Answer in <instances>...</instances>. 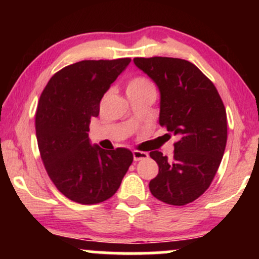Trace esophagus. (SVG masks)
Returning <instances> with one entry per match:
<instances>
[{
    "mask_svg": "<svg viewBox=\"0 0 259 259\" xmlns=\"http://www.w3.org/2000/svg\"><path fill=\"white\" fill-rule=\"evenodd\" d=\"M133 157H134V160L146 159L148 157V153L142 152V151H133Z\"/></svg>",
    "mask_w": 259,
    "mask_h": 259,
    "instance_id": "34e87169",
    "label": "esophagus"
}]
</instances>
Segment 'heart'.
Listing matches in <instances>:
<instances>
[{
    "instance_id": "obj_1",
    "label": "heart",
    "mask_w": 259,
    "mask_h": 259,
    "mask_svg": "<svg viewBox=\"0 0 259 259\" xmlns=\"http://www.w3.org/2000/svg\"><path fill=\"white\" fill-rule=\"evenodd\" d=\"M147 89H153L151 82L147 79L142 78V76H138L134 78L127 82L126 85V92H138L142 90H147Z\"/></svg>"
}]
</instances>
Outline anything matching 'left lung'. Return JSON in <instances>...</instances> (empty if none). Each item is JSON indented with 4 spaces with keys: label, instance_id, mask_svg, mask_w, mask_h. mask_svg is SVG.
<instances>
[{
    "label": "left lung",
    "instance_id": "left-lung-1",
    "mask_svg": "<svg viewBox=\"0 0 259 259\" xmlns=\"http://www.w3.org/2000/svg\"><path fill=\"white\" fill-rule=\"evenodd\" d=\"M159 90V124L177 136L174 158L150 152L158 164L150 191L159 201L184 206L209 187L227 146V112L213 82L180 58H134Z\"/></svg>",
    "mask_w": 259,
    "mask_h": 259
}]
</instances>
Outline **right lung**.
I'll list each match as a JSON object with an SVG mask.
<instances>
[{
    "instance_id": "1",
    "label": "right lung",
    "mask_w": 259,
    "mask_h": 259,
    "mask_svg": "<svg viewBox=\"0 0 259 259\" xmlns=\"http://www.w3.org/2000/svg\"><path fill=\"white\" fill-rule=\"evenodd\" d=\"M130 58L81 61L56 73L37 105L36 138L47 174L65 197L81 204L111 198L133 163L127 148L102 150L89 139L92 117Z\"/></svg>"
}]
</instances>
